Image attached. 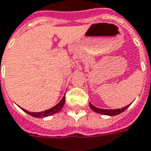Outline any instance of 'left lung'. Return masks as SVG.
<instances>
[{"mask_svg": "<svg viewBox=\"0 0 151 151\" xmlns=\"http://www.w3.org/2000/svg\"><path fill=\"white\" fill-rule=\"evenodd\" d=\"M130 106L128 105V106H125V107H122L121 109H114V110H107V109H101V108H97L96 106H94L92 104L90 103V107L92 111H94L96 113H99V114H102V115H105V116H116V115H119L120 113H122L123 111H125L129 106Z\"/></svg>", "mask_w": 151, "mask_h": 151, "instance_id": "8db88e82", "label": "left lung"}]
</instances>
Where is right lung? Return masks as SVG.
<instances>
[{
  "mask_svg": "<svg viewBox=\"0 0 151 151\" xmlns=\"http://www.w3.org/2000/svg\"><path fill=\"white\" fill-rule=\"evenodd\" d=\"M65 96H63V98L61 99V101L57 104V105H55V106H53L52 108H50L49 110H46L45 111H41V112H31V111H28L25 110V109H22L23 111L26 112L27 114H29L30 116H33V117H36V118H43V117H46V116H52V115H54L55 113H57V112H59L62 108H63L64 105H65Z\"/></svg>",
  "mask_w": 151,
  "mask_h": 151,
  "instance_id": "add662e5",
  "label": "right lung"
}]
</instances>
